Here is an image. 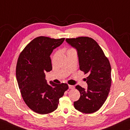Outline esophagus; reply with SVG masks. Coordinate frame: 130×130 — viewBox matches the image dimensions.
Wrapping results in <instances>:
<instances>
[{
    "label": "esophagus",
    "instance_id": "esophagus-1",
    "mask_svg": "<svg viewBox=\"0 0 130 130\" xmlns=\"http://www.w3.org/2000/svg\"><path fill=\"white\" fill-rule=\"evenodd\" d=\"M68 87H69V89H74V88L73 85H68Z\"/></svg>",
    "mask_w": 130,
    "mask_h": 130
}]
</instances>
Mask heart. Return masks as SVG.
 <instances>
[{"label":"heart","instance_id":"heart-1","mask_svg":"<svg viewBox=\"0 0 130 130\" xmlns=\"http://www.w3.org/2000/svg\"><path fill=\"white\" fill-rule=\"evenodd\" d=\"M70 50H72V49H70Z\"/></svg>","mask_w":130,"mask_h":130}]
</instances>
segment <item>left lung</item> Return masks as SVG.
I'll use <instances>...</instances> for the list:
<instances>
[{
    "label": "left lung",
    "instance_id": "8db88e82",
    "mask_svg": "<svg viewBox=\"0 0 130 130\" xmlns=\"http://www.w3.org/2000/svg\"><path fill=\"white\" fill-rule=\"evenodd\" d=\"M77 52L80 69L88 74L87 89L77 85L80 98L74 107L85 113L98 111L108 96L111 85V68L102 48L93 39L87 37L66 39Z\"/></svg>",
    "mask_w": 130,
    "mask_h": 130
}]
</instances>
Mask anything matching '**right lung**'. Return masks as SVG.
Segmentation results:
<instances>
[{
  "label": "right lung",
  "instance_id": "right-lung-1",
  "mask_svg": "<svg viewBox=\"0 0 130 130\" xmlns=\"http://www.w3.org/2000/svg\"><path fill=\"white\" fill-rule=\"evenodd\" d=\"M65 38L38 37L21 52L18 60L16 77L24 102L32 111L47 114L58 107L59 99L68 89L67 84L47 83L45 73L52 70L50 56Z\"/></svg>",
  "mask_w": 130,
  "mask_h": 130
}]
</instances>
